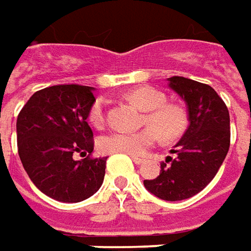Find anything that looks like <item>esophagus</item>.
Wrapping results in <instances>:
<instances>
[{
	"label": "esophagus",
	"mask_w": 251,
	"mask_h": 251,
	"mask_svg": "<svg viewBox=\"0 0 251 251\" xmlns=\"http://www.w3.org/2000/svg\"><path fill=\"white\" fill-rule=\"evenodd\" d=\"M132 160H134V163H135V165H141V163H144V159L137 158V156H132Z\"/></svg>",
	"instance_id": "esophagus-1"
}]
</instances>
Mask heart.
Returning a JSON list of instances; mask_svg holds the SVG:
<instances>
[{
	"mask_svg": "<svg viewBox=\"0 0 251 251\" xmlns=\"http://www.w3.org/2000/svg\"><path fill=\"white\" fill-rule=\"evenodd\" d=\"M127 99L141 110L145 111L144 121L152 127L138 131H114L99 140V148L107 153H127L131 156H142L151 148L158 137L165 141H173L187 128V111L181 106L165 103L162 92L151 86H141L127 93ZM106 99H98L89 110V121L100 128L104 123Z\"/></svg>",
	"mask_w": 251,
	"mask_h": 251,
	"instance_id": "heart-1",
	"label": "heart"
}]
</instances>
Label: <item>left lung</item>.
Returning a JSON list of instances; mask_svg holds the SVG:
<instances>
[{
  "label": "left lung",
  "mask_w": 251,
  "mask_h": 251,
  "mask_svg": "<svg viewBox=\"0 0 251 251\" xmlns=\"http://www.w3.org/2000/svg\"><path fill=\"white\" fill-rule=\"evenodd\" d=\"M168 85L184 100L188 127L170 150L156 178L144 180L151 194L165 201L196 196L215 177L230 144V120L226 104L209 85L183 76L168 78Z\"/></svg>",
  "instance_id": "left-lung-1"
}]
</instances>
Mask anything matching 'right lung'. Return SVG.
<instances>
[{
    "instance_id": "right-lung-1",
    "label": "right lung",
    "mask_w": 251,
    "mask_h": 251,
    "mask_svg": "<svg viewBox=\"0 0 251 251\" xmlns=\"http://www.w3.org/2000/svg\"><path fill=\"white\" fill-rule=\"evenodd\" d=\"M93 88L55 85L32 95L16 120L18 153L43 194L61 202L93 196L104 178L107 158H91L93 132L86 119L96 101ZM74 153H88L75 161Z\"/></svg>"
}]
</instances>
